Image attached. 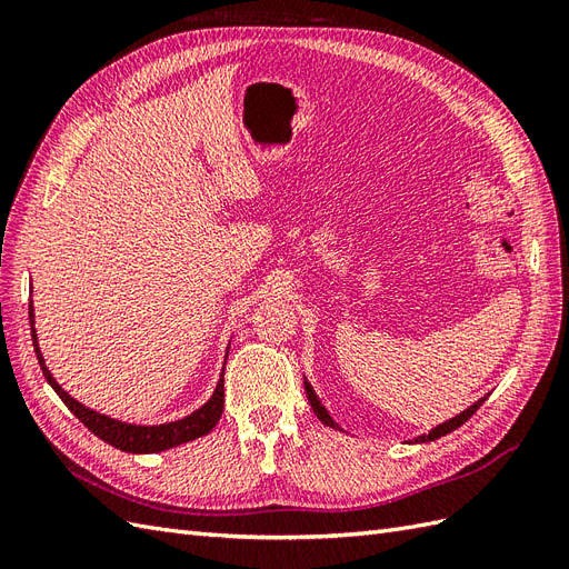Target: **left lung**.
<instances>
[{
    "instance_id": "obj_1",
    "label": "left lung",
    "mask_w": 569,
    "mask_h": 569,
    "mask_svg": "<svg viewBox=\"0 0 569 569\" xmlns=\"http://www.w3.org/2000/svg\"><path fill=\"white\" fill-rule=\"evenodd\" d=\"M303 387H306V396H308V401H311V406H313V412H316V416L320 418V422H322V425H327V427H335V429H339V425H337V422L330 418V412H327V410H325V406L320 403V399H318V396H316L313 387L308 385V382H303ZM487 396H489V393H487ZM487 396H481V399H479L477 403H472L470 408H465V410L460 412V416H456V418H451V420H446V422L437 425L435 429H429L427 435H420V437H416V439H412V441H416V443H425V441H435V439H439V437H446V435H449V432H453V429H458L460 425H465V422H468V420L475 416L477 408L487 401Z\"/></svg>"
}]
</instances>
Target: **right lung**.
Listing matches in <instances>:
<instances>
[{"label":"right lung","instance_id":"add662e5","mask_svg":"<svg viewBox=\"0 0 569 569\" xmlns=\"http://www.w3.org/2000/svg\"><path fill=\"white\" fill-rule=\"evenodd\" d=\"M30 332H32V347H36L40 368L47 377V382L51 385L59 393V399L68 406V410L90 429L92 435H97L99 439H104L107 443L116 446V449L126 451V453H159V451H168L173 446L194 441L203 435H209L211 429L216 427V422L222 416V406H226V387H222V372L220 380L216 385V391L209 401H206L199 410H194L192 416H187L182 420L176 422H166V425H128L113 420L109 416H101L97 410L84 408L82 403H78L73 396H68V391H63L59 387V382L51 377L49 368L44 366V358L40 353V343H38V335H36V316H32V301H30Z\"/></svg>","mask_w":569,"mask_h":569}]
</instances>
